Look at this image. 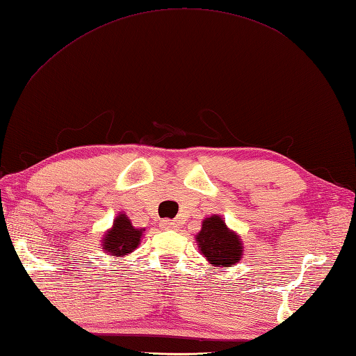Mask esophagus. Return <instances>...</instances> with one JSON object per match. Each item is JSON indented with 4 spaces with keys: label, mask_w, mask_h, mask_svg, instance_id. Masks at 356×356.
Instances as JSON below:
<instances>
[{
    "label": "esophagus",
    "mask_w": 356,
    "mask_h": 356,
    "mask_svg": "<svg viewBox=\"0 0 356 356\" xmlns=\"http://www.w3.org/2000/svg\"><path fill=\"white\" fill-rule=\"evenodd\" d=\"M159 224H161V229H164V230H175L178 227L177 222L172 220H163Z\"/></svg>",
    "instance_id": "obj_1"
}]
</instances>
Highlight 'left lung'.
<instances>
[{"mask_svg": "<svg viewBox=\"0 0 356 356\" xmlns=\"http://www.w3.org/2000/svg\"><path fill=\"white\" fill-rule=\"evenodd\" d=\"M198 248L210 264L230 267L236 264L243 255L239 238L230 232L221 216H210L202 221V229L197 235Z\"/></svg>", "mask_w": 356, "mask_h": 356, "instance_id": "8db88e82", "label": "left lung"}]
</instances>
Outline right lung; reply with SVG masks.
Masks as SVG:
<instances>
[{
    "mask_svg": "<svg viewBox=\"0 0 356 356\" xmlns=\"http://www.w3.org/2000/svg\"><path fill=\"white\" fill-rule=\"evenodd\" d=\"M141 235V229H135L126 215H120L115 220L113 227L106 234L101 245L107 255L124 257L138 248Z\"/></svg>",
    "mask_w": 356,
    "mask_h": 356,
    "instance_id": "right-lung-1",
    "label": "right lung"
}]
</instances>
